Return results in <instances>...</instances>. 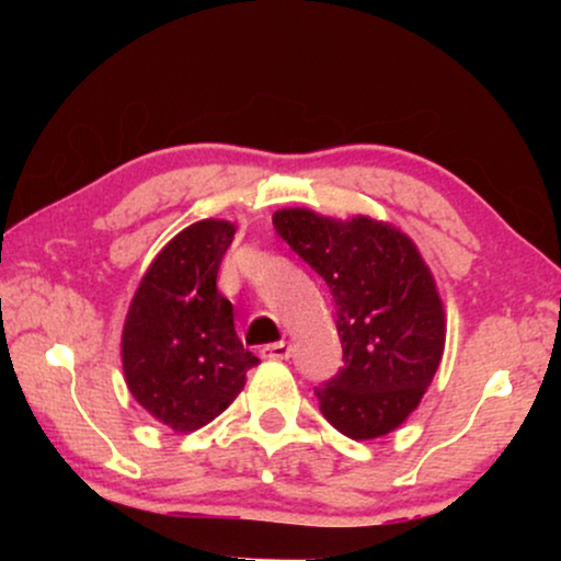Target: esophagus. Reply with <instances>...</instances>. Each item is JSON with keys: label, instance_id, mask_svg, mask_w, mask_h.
Wrapping results in <instances>:
<instances>
[{"label": "esophagus", "instance_id": "1", "mask_svg": "<svg viewBox=\"0 0 561 561\" xmlns=\"http://www.w3.org/2000/svg\"><path fill=\"white\" fill-rule=\"evenodd\" d=\"M260 355L267 357V359H288L290 357V344H286V342L265 344V347L260 350Z\"/></svg>", "mask_w": 561, "mask_h": 561}]
</instances>
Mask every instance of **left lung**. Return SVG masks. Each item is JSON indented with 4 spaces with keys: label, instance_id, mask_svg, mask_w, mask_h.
Here are the masks:
<instances>
[{
    "label": "left lung",
    "instance_id": "1",
    "mask_svg": "<svg viewBox=\"0 0 561 561\" xmlns=\"http://www.w3.org/2000/svg\"><path fill=\"white\" fill-rule=\"evenodd\" d=\"M273 227L334 296L344 365L313 390L321 413L350 439L393 432L424 398L444 352L442 298L416 244L382 221L309 209L275 211Z\"/></svg>",
    "mask_w": 561,
    "mask_h": 561
}]
</instances>
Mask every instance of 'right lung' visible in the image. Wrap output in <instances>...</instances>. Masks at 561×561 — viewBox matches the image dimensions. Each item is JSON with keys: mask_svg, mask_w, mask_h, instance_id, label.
<instances>
[{"mask_svg": "<svg viewBox=\"0 0 561 561\" xmlns=\"http://www.w3.org/2000/svg\"><path fill=\"white\" fill-rule=\"evenodd\" d=\"M229 221L204 219L173 237L140 280L122 334L129 393L160 424L194 432L219 416L260 359L234 332V309L217 290Z\"/></svg>", "mask_w": 561, "mask_h": 561, "instance_id": "1", "label": "right lung"}]
</instances>
